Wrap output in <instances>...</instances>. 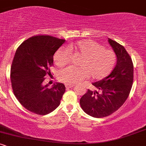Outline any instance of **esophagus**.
Listing matches in <instances>:
<instances>
[{"instance_id":"1","label":"esophagus","mask_w":146,"mask_h":146,"mask_svg":"<svg viewBox=\"0 0 146 146\" xmlns=\"http://www.w3.org/2000/svg\"><path fill=\"white\" fill-rule=\"evenodd\" d=\"M65 86H66V88H73V87L74 86V85H73V84H65Z\"/></svg>"}]
</instances>
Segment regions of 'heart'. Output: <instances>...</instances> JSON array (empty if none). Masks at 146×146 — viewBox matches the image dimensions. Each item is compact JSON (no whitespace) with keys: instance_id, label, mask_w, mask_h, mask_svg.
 I'll use <instances>...</instances> for the list:
<instances>
[{"instance_id":"heart-1","label":"heart","mask_w":146,"mask_h":146,"mask_svg":"<svg viewBox=\"0 0 146 146\" xmlns=\"http://www.w3.org/2000/svg\"><path fill=\"white\" fill-rule=\"evenodd\" d=\"M72 54L82 56L79 62L80 67L68 66L59 73L61 82L68 84L80 83L90 76L94 80H102L112 71L116 62V55L112 50L106 48L91 40H82L61 47L55 53L56 64L62 67L69 62Z\"/></svg>"}]
</instances>
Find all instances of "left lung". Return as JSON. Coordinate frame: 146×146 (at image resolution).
Listing matches in <instances>:
<instances>
[{"label": "left lung", "instance_id": "8db88e82", "mask_svg": "<svg viewBox=\"0 0 146 146\" xmlns=\"http://www.w3.org/2000/svg\"><path fill=\"white\" fill-rule=\"evenodd\" d=\"M116 54L117 64L108 77L93 84L98 91L88 89L80 104L86 114L96 118L111 115L128 98L133 83L134 66L128 52L116 41L108 38Z\"/></svg>", "mask_w": 146, "mask_h": 146}]
</instances>
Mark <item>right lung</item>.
I'll use <instances>...</instances> for the list:
<instances>
[{
	"label": "right lung",
	"mask_w": 146,
	"mask_h": 146,
	"mask_svg": "<svg viewBox=\"0 0 146 146\" xmlns=\"http://www.w3.org/2000/svg\"><path fill=\"white\" fill-rule=\"evenodd\" d=\"M65 40L48 35L28 38L18 46L11 64L14 94L27 110L39 115L53 111L60 105L66 87L57 83L51 88L43 85L45 75L51 74L53 55Z\"/></svg>",
	"instance_id": "obj_1"
}]
</instances>
